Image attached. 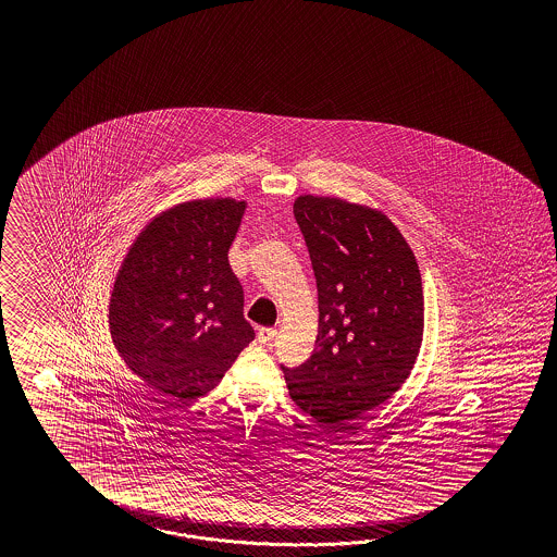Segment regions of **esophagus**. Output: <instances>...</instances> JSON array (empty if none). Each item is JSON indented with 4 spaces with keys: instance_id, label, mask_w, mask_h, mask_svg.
<instances>
[{
    "instance_id": "esophagus-1",
    "label": "esophagus",
    "mask_w": 557,
    "mask_h": 557,
    "mask_svg": "<svg viewBox=\"0 0 557 557\" xmlns=\"http://www.w3.org/2000/svg\"><path fill=\"white\" fill-rule=\"evenodd\" d=\"M277 335V331L275 329H259V333H257V341L261 343V345H268L273 341V337Z\"/></svg>"
}]
</instances>
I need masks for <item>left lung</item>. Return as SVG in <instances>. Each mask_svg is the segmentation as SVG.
<instances>
[{
  "label": "left lung",
  "instance_id": "8db88e82",
  "mask_svg": "<svg viewBox=\"0 0 557 557\" xmlns=\"http://www.w3.org/2000/svg\"><path fill=\"white\" fill-rule=\"evenodd\" d=\"M294 216L319 287V335L310 359L284 368V377L306 414L345 426L392 398L417 363L421 270L398 226L377 208L304 194Z\"/></svg>",
  "mask_w": 557,
  "mask_h": 557
}]
</instances>
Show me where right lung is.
<instances>
[{
    "label": "right lung",
    "instance_id": "1",
    "mask_svg": "<svg viewBox=\"0 0 557 557\" xmlns=\"http://www.w3.org/2000/svg\"><path fill=\"white\" fill-rule=\"evenodd\" d=\"M245 210V200L203 198L159 212L112 286L108 326L122 361L182 405L214 388L255 337L228 265Z\"/></svg>",
    "mask_w": 557,
    "mask_h": 557
}]
</instances>
